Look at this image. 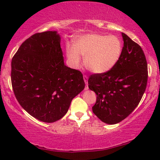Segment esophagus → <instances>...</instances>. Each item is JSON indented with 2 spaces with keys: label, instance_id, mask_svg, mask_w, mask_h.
Wrapping results in <instances>:
<instances>
[{
  "label": "esophagus",
  "instance_id": "34e87169",
  "mask_svg": "<svg viewBox=\"0 0 160 160\" xmlns=\"http://www.w3.org/2000/svg\"><path fill=\"white\" fill-rule=\"evenodd\" d=\"M84 82L86 85H85V89H88L89 87H88V77H87V76L86 75H84Z\"/></svg>",
  "mask_w": 160,
  "mask_h": 160
}]
</instances>
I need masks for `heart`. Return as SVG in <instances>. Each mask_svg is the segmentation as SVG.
<instances>
[{"mask_svg":"<svg viewBox=\"0 0 160 160\" xmlns=\"http://www.w3.org/2000/svg\"><path fill=\"white\" fill-rule=\"evenodd\" d=\"M66 56L72 66L77 68L84 57L86 68L94 73H104L112 68L119 60L122 44L117 36L87 34L78 36L73 45L66 46Z\"/></svg>","mask_w":160,"mask_h":160,"instance_id":"1","label":"heart"}]
</instances>
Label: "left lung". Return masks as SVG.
Segmentation results:
<instances>
[{"mask_svg":"<svg viewBox=\"0 0 160 160\" xmlns=\"http://www.w3.org/2000/svg\"><path fill=\"white\" fill-rule=\"evenodd\" d=\"M124 47L110 71L89 76L88 87L97 95L92 111L104 123L114 124L138 106L145 92L148 65L141 47L122 32Z\"/></svg>","mask_w":160,"mask_h":160,"instance_id":"left-lung-1","label":"left lung"}]
</instances>
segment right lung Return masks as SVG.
<instances>
[{
  "label": "right lung",
  "instance_id": "right-lung-1",
  "mask_svg": "<svg viewBox=\"0 0 160 160\" xmlns=\"http://www.w3.org/2000/svg\"><path fill=\"white\" fill-rule=\"evenodd\" d=\"M11 80L20 106L48 123L64 117L85 87L82 72L65 65L57 31L37 32L22 43L12 58Z\"/></svg>",
  "mask_w": 160,
  "mask_h": 160
}]
</instances>
